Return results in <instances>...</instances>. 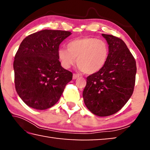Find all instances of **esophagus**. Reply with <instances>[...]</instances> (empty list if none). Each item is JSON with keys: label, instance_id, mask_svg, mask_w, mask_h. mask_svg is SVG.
<instances>
[{"label": "esophagus", "instance_id": "esophagus-1", "mask_svg": "<svg viewBox=\"0 0 150 150\" xmlns=\"http://www.w3.org/2000/svg\"><path fill=\"white\" fill-rule=\"evenodd\" d=\"M79 77V75L75 74V73H73V79H77Z\"/></svg>", "mask_w": 150, "mask_h": 150}]
</instances>
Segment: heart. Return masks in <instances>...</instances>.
Instances as JSON below:
<instances>
[{"instance_id":"heart-1","label":"heart","mask_w":150,"mask_h":150,"mask_svg":"<svg viewBox=\"0 0 150 150\" xmlns=\"http://www.w3.org/2000/svg\"><path fill=\"white\" fill-rule=\"evenodd\" d=\"M67 47V50L61 48L58 51V57L65 69L77 62L79 69L91 75L99 71L107 62L109 48L103 40L95 38H78L70 42Z\"/></svg>"}]
</instances>
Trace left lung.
<instances>
[{"label": "left lung", "instance_id": "left-lung-1", "mask_svg": "<svg viewBox=\"0 0 150 150\" xmlns=\"http://www.w3.org/2000/svg\"><path fill=\"white\" fill-rule=\"evenodd\" d=\"M102 35L108 44L107 62L99 71L87 77L83 96L91 112L107 116L120 110L132 95L136 63L122 40L112 35Z\"/></svg>", "mask_w": 150, "mask_h": 150}]
</instances>
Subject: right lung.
<instances>
[{
  "label": "right lung",
  "mask_w": 150,
  "mask_h": 150,
  "mask_svg": "<svg viewBox=\"0 0 150 150\" xmlns=\"http://www.w3.org/2000/svg\"><path fill=\"white\" fill-rule=\"evenodd\" d=\"M71 34L44 30L28 35L14 57V83L18 95L28 106L45 110L57 103L73 73L61 65L59 44Z\"/></svg>",
  "instance_id": "obj_1"
}]
</instances>
